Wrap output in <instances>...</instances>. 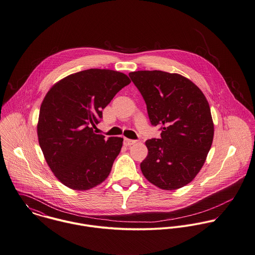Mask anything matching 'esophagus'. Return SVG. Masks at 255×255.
I'll use <instances>...</instances> for the list:
<instances>
[{"label":"esophagus","instance_id":"1","mask_svg":"<svg viewBox=\"0 0 255 255\" xmlns=\"http://www.w3.org/2000/svg\"><path fill=\"white\" fill-rule=\"evenodd\" d=\"M135 143H136L135 140H130V139L124 138V145L125 146H131V145H134Z\"/></svg>","mask_w":255,"mask_h":255}]
</instances>
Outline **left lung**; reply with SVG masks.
Masks as SVG:
<instances>
[{
	"label": "left lung",
	"instance_id": "left-lung-1",
	"mask_svg": "<svg viewBox=\"0 0 255 255\" xmlns=\"http://www.w3.org/2000/svg\"><path fill=\"white\" fill-rule=\"evenodd\" d=\"M129 77L147 104L152 125L161 129L160 139L146 141L144 176L163 190L185 186L202 168L213 143L209 103L201 90L179 74L137 71Z\"/></svg>",
	"mask_w": 255,
	"mask_h": 255
}]
</instances>
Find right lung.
<instances>
[{"instance_id": "add662e5", "label": "right lung", "mask_w": 255, "mask_h": 255, "mask_svg": "<svg viewBox=\"0 0 255 255\" xmlns=\"http://www.w3.org/2000/svg\"><path fill=\"white\" fill-rule=\"evenodd\" d=\"M131 83L107 69L81 71L56 83L40 106L37 136L52 172L67 187L89 190L103 182L123 138L96 134L102 109Z\"/></svg>"}]
</instances>
